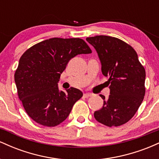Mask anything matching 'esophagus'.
<instances>
[{"label":"esophagus","instance_id":"obj_1","mask_svg":"<svg viewBox=\"0 0 159 159\" xmlns=\"http://www.w3.org/2000/svg\"><path fill=\"white\" fill-rule=\"evenodd\" d=\"M91 96H92V94L90 93H86L84 94V98H88Z\"/></svg>","mask_w":159,"mask_h":159}]
</instances>
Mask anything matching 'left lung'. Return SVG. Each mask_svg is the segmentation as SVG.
<instances>
[{"label": "left lung", "mask_w": 159, "mask_h": 159, "mask_svg": "<svg viewBox=\"0 0 159 159\" xmlns=\"http://www.w3.org/2000/svg\"><path fill=\"white\" fill-rule=\"evenodd\" d=\"M97 52L102 72L108 77L110 95L103 106L94 112L95 119L109 127L119 126L135 114L145 95L146 72L138 54L123 40L109 36L87 37Z\"/></svg>", "instance_id": "1"}]
</instances>
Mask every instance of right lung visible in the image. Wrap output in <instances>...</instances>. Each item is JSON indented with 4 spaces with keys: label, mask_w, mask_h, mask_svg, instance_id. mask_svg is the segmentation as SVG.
Here are the masks:
<instances>
[{
    "label": "right lung",
    "mask_w": 159,
    "mask_h": 159,
    "mask_svg": "<svg viewBox=\"0 0 159 159\" xmlns=\"http://www.w3.org/2000/svg\"><path fill=\"white\" fill-rule=\"evenodd\" d=\"M90 53L83 39L56 37L40 42L24 53L16 70L15 82L19 99L32 120L52 127L68 117L83 93L74 87L60 91L57 83L72 57Z\"/></svg>",
    "instance_id": "add662e5"
}]
</instances>
